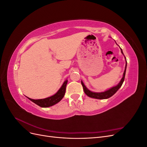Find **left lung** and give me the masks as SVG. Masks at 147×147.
<instances>
[{"mask_svg": "<svg viewBox=\"0 0 147 147\" xmlns=\"http://www.w3.org/2000/svg\"><path fill=\"white\" fill-rule=\"evenodd\" d=\"M120 49H121V51L122 53V54L124 55L122 49L121 48H120ZM125 60H126L125 69H124V71L123 77H122L121 80H120L119 83L117 84V85L115 86H113L112 88H111L109 89V90H106V91H105L104 92H92V91H91L90 90H89L86 87V86L84 85V84L83 83V82L82 80L81 83H82V86H83V90H84V93H85V94L88 96H89L90 97H91V98L97 99H106L109 98V97H112L113 95H114L115 93L117 92V91L119 90V89L121 88V86H122V84L123 83V82L124 80V77H125L126 67H127V61H126V57H125Z\"/></svg>", "mask_w": 147, "mask_h": 147, "instance_id": "8db88e82", "label": "left lung"}]
</instances>
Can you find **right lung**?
I'll return each instance as SVG.
<instances>
[{"label":"right lung","instance_id":"add662e5","mask_svg":"<svg viewBox=\"0 0 147 147\" xmlns=\"http://www.w3.org/2000/svg\"><path fill=\"white\" fill-rule=\"evenodd\" d=\"M67 80H65L64 82L63 83V85L61 86L59 90L57 91L56 94L50 97H47V98L42 99H32L29 98V97H27L30 100L33 102L34 103L38 105V106L41 107L46 108L54 105L57 103H58V102L61 101V100L64 97L65 92L66 85L67 83Z\"/></svg>","mask_w":147,"mask_h":147}]
</instances>
